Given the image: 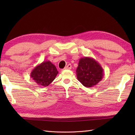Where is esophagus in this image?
Here are the masks:
<instances>
[{
	"label": "esophagus",
	"instance_id": "obj_1",
	"mask_svg": "<svg viewBox=\"0 0 135 135\" xmlns=\"http://www.w3.org/2000/svg\"><path fill=\"white\" fill-rule=\"evenodd\" d=\"M71 68H72V66H71V64H68V65H67L64 68V69L65 70H71Z\"/></svg>",
	"mask_w": 135,
	"mask_h": 135
}]
</instances>
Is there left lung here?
I'll use <instances>...</instances> for the list:
<instances>
[{
    "label": "left lung",
    "mask_w": 135,
    "mask_h": 135,
    "mask_svg": "<svg viewBox=\"0 0 135 135\" xmlns=\"http://www.w3.org/2000/svg\"><path fill=\"white\" fill-rule=\"evenodd\" d=\"M76 74L77 79L83 85L90 88L102 81L104 72L101 65L94 59L85 57L79 59Z\"/></svg>",
    "instance_id": "left-lung-1"
}]
</instances>
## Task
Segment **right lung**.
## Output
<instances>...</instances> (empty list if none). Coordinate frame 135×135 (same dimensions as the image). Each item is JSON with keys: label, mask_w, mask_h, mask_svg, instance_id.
<instances>
[{"label": "right lung", "mask_w": 135, "mask_h": 135, "mask_svg": "<svg viewBox=\"0 0 135 135\" xmlns=\"http://www.w3.org/2000/svg\"><path fill=\"white\" fill-rule=\"evenodd\" d=\"M59 73L56 66L50 61H43L31 71L30 76L39 86L49 85Z\"/></svg>", "instance_id": "add662e5"}]
</instances>
